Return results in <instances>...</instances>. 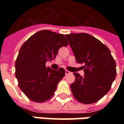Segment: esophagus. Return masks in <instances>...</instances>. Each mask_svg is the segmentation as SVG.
<instances>
[{
  "label": "esophagus",
  "mask_w": 124,
  "mask_h": 124,
  "mask_svg": "<svg viewBox=\"0 0 124 124\" xmlns=\"http://www.w3.org/2000/svg\"><path fill=\"white\" fill-rule=\"evenodd\" d=\"M71 74V72H70V71H68V70H65V74H66V75H68V74Z\"/></svg>",
  "instance_id": "obj_1"
}]
</instances>
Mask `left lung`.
Here are the masks:
<instances>
[{"mask_svg":"<svg viewBox=\"0 0 124 124\" xmlns=\"http://www.w3.org/2000/svg\"><path fill=\"white\" fill-rule=\"evenodd\" d=\"M78 63H84V76L74 72L70 85L74 98L90 104L98 101L110 90L115 79L116 63L107 47L97 39L85 33L65 35Z\"/></svg>","mask_w":124,"mask_h":124,"instance_id":"8db88e82","label":"left lung"}]
</instances>
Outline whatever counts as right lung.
I'll use <instances>...</instances> for the list:
<instances>
[{
	"mask_svg": "<svg viewBox=\"0 0 124 124\" xmlns=\"http://www.w3.org/2000/svg\"><path fill=\"white\" fill-rule=\"evenodd\" d=\"M68 43L63 34L41 30L30 37L21 46L15 63V74L19 88L30 100L38 103L52 97L65 76V70L46 67L56 58L59 50Z\"/></svg>",
	"mask_w": 124,
	"mask_h": 124,
	"instance_id": "add662e5",
	"label": "right lung"
}]
</instances>
